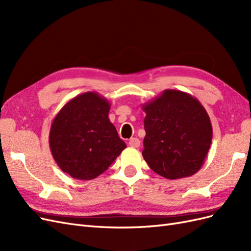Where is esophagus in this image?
<instances>
[{
  "label": "esophagus",
  "instance_id": "obj_1",
  "mask_svg": "<svg viewBox=\"0 0 251 251\" xmlns=\"http://www.w3.org/2000/svg\"><path fill=\"white\" fill-rule=\"evenodd\" d=\"M128 146L131 148H138L140 146V140L138 138H131L128 141Z\"/></svg>",
  "mask_w": 251,
  "mask_h": 251
}]
</instances>
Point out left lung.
Masks as SVG:
<instances>
[{
    "mask_svg": "<svg viewBox=\"0 0 251 251\" xmlns=\"http://www.w3.org/2000/svg\"><path fill=\"white\" fill-rule=\"evenodd\" d=\"M146 112L142 156L166 179L191 177L204 164L211 144L210 118L201 102L179 90H164L143 103Z\"/></svg>",
    "mask_w": 251,
    "mask_h": 251,
    "instance_id": "obj_1",
    "label": "left lung"
}]
</instances>
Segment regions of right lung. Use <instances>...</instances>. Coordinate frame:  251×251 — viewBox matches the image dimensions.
Here are the masks:
<instances>
[{"label":"right lung","mask_w":251,"mask_h":251,"mask_svg":"<svg viewBox=\"0 0 251 251\" xmlns=\"http://www.w3.org/2000/svg\"><path fill=\"white\" fill-rule=\"evenodd\" d=\"M110 108L107 98L86 92L68 101L53 119L51 153L59 169L72 178L98 177L126 148L109 119Z\"/></svg>","instance_id":"obj_1"}]
</instances>
